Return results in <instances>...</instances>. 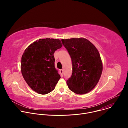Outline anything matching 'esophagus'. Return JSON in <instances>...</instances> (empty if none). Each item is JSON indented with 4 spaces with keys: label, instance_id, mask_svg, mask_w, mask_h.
Segmentation results:
<instances>
[{
    "label": "esophagus",
    "instance_id": "obj_1",
    "mask_svg": "<svg viewBox=\"0 0 128 128\" xmlns=\"http://www.w3.org/2000/svg\"><path fill=\"white\" fill-rule=\"evenodd\" d=\"M60 73H61V75L62 76H63L62 74H63V69H60Z\"/></svg>",
    "mask_w": 128,
    "mask_h": 128
}]
</instances>
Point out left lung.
Masks as SVG:
<instances>
[{
  "label": "left lung",
  "mask_w": 128,
  "mask_h": 128,
  "mask_svg": "<svg viewBox=\"0 0 128 128\" xmlns=\"http://www.w3.org/2000/svg\"><path fill=\"white\" fill-rule=\"evenodd\" d=\"M70 56L72 73L66 82L70 90L77 94L90 92L101 77L103 65L95 46L84 38L61 40Z\"/></svg>",
  "instance_id": "left-lung-1"
}]
</instances>
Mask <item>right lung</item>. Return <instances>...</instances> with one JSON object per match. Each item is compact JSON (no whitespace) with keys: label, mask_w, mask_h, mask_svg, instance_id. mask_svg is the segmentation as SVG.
<instances>
[{"label":"right lung","mask_w":128,"mask_h":128,"mask_svg":"<svg viewBox=\"0 0 128 128\" xmlns=\"http://www.w3.org/2000/svg\"><path fill=\"white\" fill-rule=\"evenodd\" d=\"M62 46L58 39H40L25 50L21 58L22 74L36 93L45 95L54 88L61 78L54 67V51Z\"/></svg>","instance_id":"obj_1"}]
</instances>
